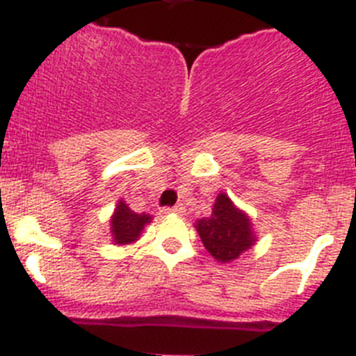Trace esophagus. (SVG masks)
<instances>
[{
    "label": "esophagus",
    "instance_id": "34e87169",
    "mask_svg": "<svg viewBox=\"0 0 356 356\" xmlns=\"http://www.w3.org/2000/svg\"><path fill=\"white\" fill-rule=\"evenodd\" d=\"M184 207L181 205H175V207H168V209H162V213H172V216H181L184 213Z\"/></svg>",
    "mask_w": 356,
    "mask_h": 356
}]
</instances>
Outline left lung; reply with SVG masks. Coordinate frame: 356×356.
<instances>
[{
	"mask_svg": "<svg viewBox=\"0 0 356 356\" xmlns=\"http://www.w3.org/2000/svg\"><path fill=\"white\" fill-rule=\"evenodd\" d=\"M194 228L205 250L219 264L237 260L257 242L251 217L238 209L226 193H219L209 217L196 219Z\"/></svg>",
	"mask_w": 356,
	"mask_h": 356,
	"instance_id": "1",
	"label": "left lung"
}]
</instances>
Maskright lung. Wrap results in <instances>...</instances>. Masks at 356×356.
Masks as SVG:
<instances>
[{
    "label": "right lung",
    "instance_id": "right-lung-1",
    "mask_svg": "<svg viewBox=\"0 0 356 356\" xmlns=\"http://www.w3.org/2000/svg\"><path fill=\"white\" fill-rule=\"evenodd\" d=\"M153 221V216L143 212L137 213L127 205V201L119 200L114 213L110 217V234L118 246H128L139 241L143 229Z\"/></svg>",
    "mask_w": 356,
    "mask_h": 356
}]
</instances>
